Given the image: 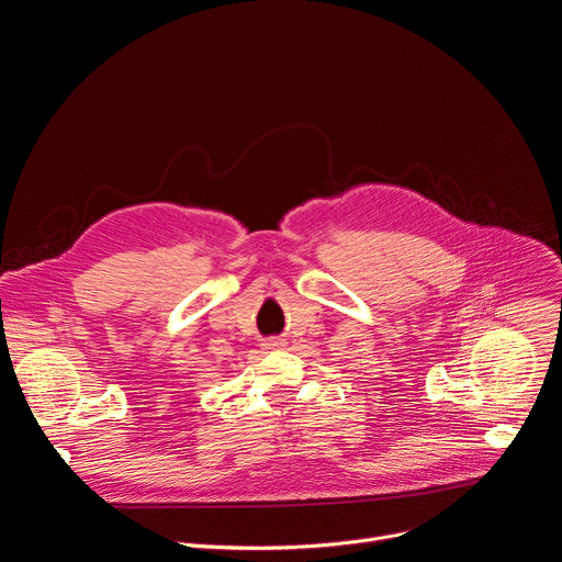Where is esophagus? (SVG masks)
I'll return each instance as SVG.
<instances>
[{
  "mask_svg": "<svg viewBox=\"0 0 562 562\" xmlns=\"http://www.w3.org/2000/svg\"><path fill=\"white\" fill-rule=\"evenodd\" d=\"M285 346H288V341L281 339V336H272V339H266V341H263V348H266V350H281V348H285Z\"/></svg>",
  "mask_w": 562,
  "mask_h": 562,
  "instance_id": "1",
  "label": "esophagus"
}]
</instances>
